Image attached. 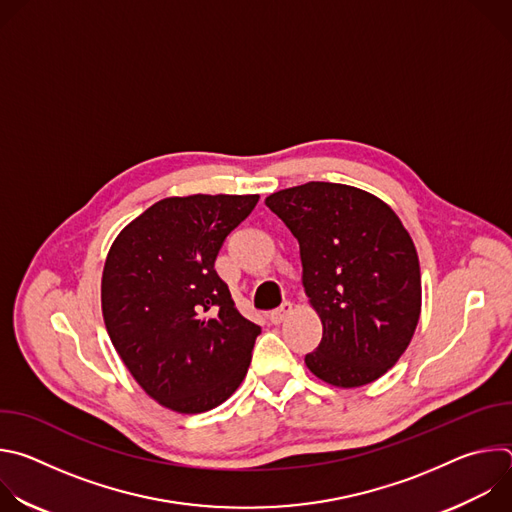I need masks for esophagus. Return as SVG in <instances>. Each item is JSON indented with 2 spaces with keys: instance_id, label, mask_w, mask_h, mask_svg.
<instances>
[{
  "instance_id": "1",
  "label": "esophagus",
  "mask_w": 512,
  "mask_h": 512,
  "mask_svg": "<svg viewBox=\"0 0 512 512\" xmlns=\"http://www.w3.org/2000/svg\"><path fill=\"white\" fill-rule=\"evenodd\" d=\"M291 312H294V306H291L289 302H283L277 310H273V312L269 314V320H271L273 324H281Z\"/></svg>"
}]
</instances>
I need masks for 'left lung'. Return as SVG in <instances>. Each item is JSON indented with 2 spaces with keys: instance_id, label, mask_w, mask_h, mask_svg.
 <instances>
[{
  "instance_id": "1",
  "label": "left lung",
  "mask_w": 512,
  "mask_h": 512,
  "mask_svg": "<svg viewBox=\"0 0 512 512\" xmlns=\"http://www.w3.org/2000/svg\"><path fill=\"white\" fill-rule=\"evenodd\" d=\"M265 204L300 243L302 285L322 320L306 367L340 389L381 379L421 314L419 259L399 216L375 194L332 182L285 188Z\"/></svg>"
}]
</instances>
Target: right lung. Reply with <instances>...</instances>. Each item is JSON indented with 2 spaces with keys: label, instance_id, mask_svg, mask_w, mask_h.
Segmentation results:
<instances>
[{
  "label": "right lung",
  "instance_id": "obj_1",
  "mask_svg": "<svg viewBox=\"0 0 512 512\" xmlns=\"http://www.w3.org/2000/svg\"><path fill=\"white\" fill-rule=\"evenodd\" d=\"M257 202L259 194L164 198L107 253L101 308L109 338L137 385L176 413L214 409L247 375L261 328L241 316L214 259Z\"/></svg>",
  "mask_w": 512,
  "mask_h": 512
}]
</instances>
